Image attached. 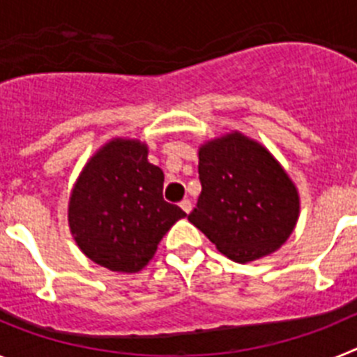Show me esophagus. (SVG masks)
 Masks as SVG:
<instances>
[{"mask_svg": "<svg viewBox=\"0 0 357 357\" xmlns=\"http://www.w3.org/2000/svg\"><path fill=\"white\" fill-rule=\"evenodd\" d=\"M181 207H182V211H184V213H191V200H188V198H184V200L181 202Z\"/></svg>", "mask_w": 357, "mask_h": 357, "instance_id": "obj_1", "label": "esophagus"}]
</instances>
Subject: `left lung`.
<instances>
[{
  "mask_svg": "<svg viewBox=\"0 0 357 357\" xmlns=\"http://www.w3.org/2000/svg\"><path fill=\"white\" fill-rule=\"evenodd\" d=\"M202 193L188 220L236 263H250L286 243L298 220L295 184L257 141L232 132L198 150Z\"/></svg>",
  "mask_w": 357,
  "mask_h": 357,
  "instance_id": "left-lung-1",
  "label": "left lung"
}]
</instances>
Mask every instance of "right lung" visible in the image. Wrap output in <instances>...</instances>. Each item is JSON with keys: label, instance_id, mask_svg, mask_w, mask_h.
I'll return each instance as SVG.
<instances>
[{"label": "right lung", "instance_id": "1", "mask_svg": "<svg viewBox=\"0 0 357 357\" xmlns=\"http://www.w3.org/2000/svg\"><path fill=\"white\" fill-rule=\"evenodd\" d=\"M164 173L148 146L112 139L89 159L69 197L71 234L91 261L112 272L143 270L162 236L185 216L162 198Z\"/></svg>", "mask_w": 357, "mask_h": 357}]
</instances>
